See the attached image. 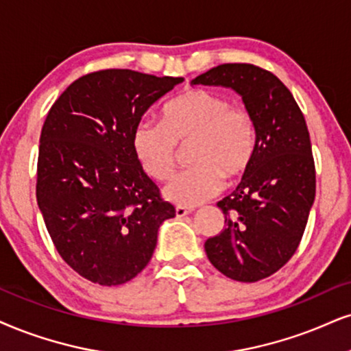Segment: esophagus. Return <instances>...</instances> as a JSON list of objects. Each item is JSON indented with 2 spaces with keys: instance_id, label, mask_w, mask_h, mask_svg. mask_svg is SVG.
I'll list each match as a JSON object with an SVG mask.
<instances>
[{
  "instance_id": "1",
  "label": "esophagus",
  "mask_w": 351,
  "mask_h": 351,
  "mask_svg": "<svg viewBox=\"0 0 351 351\" xmlns=\"http://www.w3.org/2000/svg\"><path fill=\"white\" fill-rule=\"evenodd\" d=\"M193 210H195V208H193V206L177 205V206H176V216H177V218H184L185 215H190Z\"/></svg>"
}]
</instances>
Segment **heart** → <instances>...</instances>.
<instances>
[{
	"instance_id": "heart-1",
	"label": "heart",
	"mask_w": 351,
	"mask_h": 351,
	"mask_svg": "<svg viewBox=\"0 0 351 351\" xmlns=\"http://www.w3.org/2000/svg\"><path fill=\"white\" fill-rule=\"evenodd\" d=\"M190 143L192 167L164 187L169 202L195 206L223 189V179L247 171L257 148L252 115L223 94L189 89L164 104L161 123L141 120L132 133V149L146 176L162 182L172 176L177 145Z\"/></svg>"
}]
</instances>
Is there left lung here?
<instances>
[{"mask_svg":"<svg viewBox=\"0 0 351 351\" xmlns=\"http://www.w3.org/2000/svg\"><path fill=\"white\" fill-rule=\"evenodd\" d=\"M239 94L252 115L257 148L232 193L218 202L224 228L205 242L216 270L254 283L287 263L308 223L315 197V169L304 115L274 73L226 63L192 80Z\"/></svg>","mask_w":351,"mask_h":351,"instance_id":"1","label":"left lung"}]
</instances>
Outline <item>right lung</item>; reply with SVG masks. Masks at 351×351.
<instances>
[{
  "label": "right lung",
  "mask_w": 351,
  "mask_h": 351,
  "mask_svg": "<svg viewBox=\"0 0 351 351\" xmlns=\"http://www.w3.org/2000/svg\"><path fill=\"white\" fill-rule=\"evenodd\" d=\"M182 81L132 70L90 73L68 86L47 115L37 205L63 261L93 283L135 278L153 257L159 226L176 216L138 164L132 133Z\"/></svg>",
  "instance_id": "add662e5"
}]
</instances>
